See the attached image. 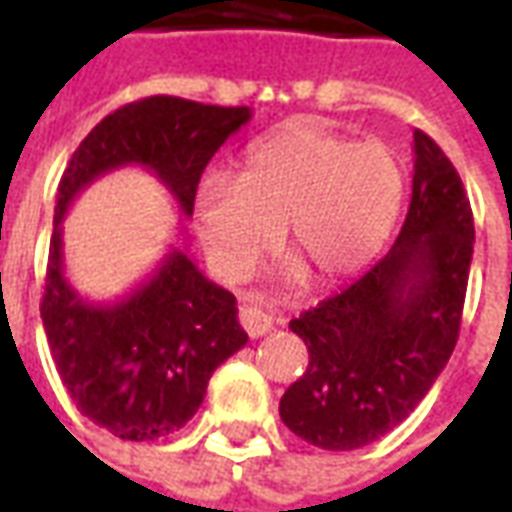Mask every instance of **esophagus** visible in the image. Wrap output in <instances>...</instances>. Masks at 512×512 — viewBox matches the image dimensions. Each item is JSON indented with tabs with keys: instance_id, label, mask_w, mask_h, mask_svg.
Listing matches in <instances>:
<instances>
[{
	"instance_id": "esophagus-1",
	"label": "esophagus",
	"mask_w": 512,
	"mask_h": 512,
	"mask_svg": "<svg viewBox=\"0 0 512 512\" xmlns=\"http://www.w3.org/2000/svg\"><path fill=\"white\" fill-rule=\"evenodd\" d=\"M241 326L249 337H263L274 329V318L260 307H241Z\"/></svg>"
}]
</instances>
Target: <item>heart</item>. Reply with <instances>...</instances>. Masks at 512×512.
<instances>
[{
  "label": "heart",
  "mask_w": 512,
  "mask_h": 512,
  "mask_svg": "<svg viewBox=\"0 0 512 512\" xmlns=\"http://www.w3.org/2000/svg\"><path fill=\"white\" fill-rule=\"evenodd\" d=\"M406 191L392 147L315 123H288L246 147L238 180L211 172L194 194V224L213 266L244 277L279 241L323 282L351 277L384 249Z\"/></svg>",
  "instance_id": "b5f03b06"
}]
</instances>
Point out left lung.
Masks as SVG:
<instances>
[{
  "mask_svg": "<svg viewBox=\"0 0 512 512\" xmlns=\"http://www.w3.org/2000/svg\"><path fill=\"white\" fill-rule=\"evenodd\" d=\"M474 252L469 197L452 161L414 131V180L400 235L343 293L290 321L310 351L279 417L321 450H356L400 425L458 343Z\"/></svg>",
  "mask_w": 512,
  "mask_h": 512,
  "instance_id": "obj_1",
  "label": "left lung"
}]
</instances>
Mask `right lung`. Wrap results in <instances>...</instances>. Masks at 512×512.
Wrapping results in <instances>:
<instances>
[{"mask_svg": "<svg viewBox=\"0 0 512 512\" xmlns=\"http://www.w3.org/2000/svg\"><path fill=\"white\" fill-rule=\"evenodd\" d=\"M249 117V106L142 98L106 115L62 172L40 318L76 408L117 439L156 441L183 428L213 370L249 337L233 293L178 246L123 299L95 304L79 296L65 277L62 219L84 186L120 167L150 169L191 216L202 169Z\"/></svg>", "mask_w": 512, "mask_h": 512, "instance_id": "1", "label": "right lung"}]
</instances>
